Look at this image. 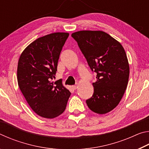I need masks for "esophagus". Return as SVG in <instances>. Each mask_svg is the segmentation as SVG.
<instances>
[{
	"label": "esophagus",
	"mask_w": 149,
	"mask_h": 149,
	"mask_svg": "<svg viewBox=\"0 0 149 149\" xmlns=\"http://www.w3.org/2000/svg\"><path fill=\"white\" fill-rule=\"evenodd\" d=\"M77 87H78V85H73V86H72V88L74 89H76Z\"/></svg>",
	"instance_id": "esophagus-1"
}]
</instances>
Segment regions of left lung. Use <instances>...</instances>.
I'll return each instance as SVG.
<instances>
[{"instance_id": "left-lung-1", "label": "left lung", "mask_w": 149, "mask_h": 149, "mask_svg": "<svg viewBox=\"0 0 149 149\" xmlns=\"http://www.w3.org/2000/svg\"><path fill=\"white\" fill-rule=\"evenodd\" d=\"M72 37L91 70L97 73V81L93 83L94 93L86 100L88 107L97 114H107L117 107L127 88L130 65L125 50L120 42L102 31H79Z\"/></svg>"}]
</instances>
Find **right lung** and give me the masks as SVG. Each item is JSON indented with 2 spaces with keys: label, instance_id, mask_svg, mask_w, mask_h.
Here are the masks:
<instances>
[{
  "label": "right lung",
  "instance_id": "1",
  "mask_svg": "<svg viewBox=\"0 0 149 149\" xmlns=\"http://www.w3.org/2000/svg\"><path fill=\"white\" fill-rule=\"evenodd\" d=\"M68 33H53L29 44L19 56L17 79L31 109L40 116L54 118L64 112L71 93L60 80L52 81Z\"/></svg>",
  "mask_w": 149,
  "mask_h": 149
}]
</instances>
